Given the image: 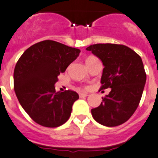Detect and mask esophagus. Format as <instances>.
<instances>
[{
    "label": "esophagus",
    "mask_w": 158,
    "mask_h": 158,
    "mask_svg": "<svg viewBox=\"0 0 158 158\" xmlns=\"http://www.w3.org/2000/svg\"><path fill=\"white\" fill-rule=\"evenodd\" d=\"M87 95H88V94L85 93V92H81V93H79V97L80 98L86 97V96H87Z\"/></svg>",
    "instance_id": "obj_1"
}]
</instances>
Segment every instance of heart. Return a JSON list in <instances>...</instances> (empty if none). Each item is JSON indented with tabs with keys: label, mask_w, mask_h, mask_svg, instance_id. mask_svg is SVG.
Masks as SVG:
<instances>
[{
	"label": "heart",
	"mask_w": 158,
	"mask_h": 158,
	"mask_svg": "<svg viewBox=\"0 0 158 158\" xmlns=\"http://www.w3.org/2000/svg\"><path fill=\"white\" fill-rule=\"evenodd\" d=\"M96 59V58H95V57H93V56L88 57V58H87V60H86V63H87V62H88V61L92 60V59Z\"/></svg>",
	"instance_id": "b5f03b06"
}]
</instances>
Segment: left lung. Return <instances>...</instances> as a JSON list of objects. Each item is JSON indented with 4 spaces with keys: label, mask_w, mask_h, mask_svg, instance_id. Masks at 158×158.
<instances>
[{
    "label": "left lung",
    "mask_w": 158,
    "mask_h": 158,
    "mask_svg": "<svg viewBox=\"0 0 158 158\" xmlns=\"http://www.w3.org/2000/svg\"><path fill=\"white\" fill-rule=\"evenodd\" d=\"M104 67L100 90L111 88L108 95L91 115L102 125L115 127L124 124L140 104L146 81L141 58L134 50L120 44L99 43L88 46Z\"/></svg>",
    "instance_id": "left-lung-1"
}]
</instances>
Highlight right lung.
<instances>
[{
    "mask_svg": "<svg viewBox=\"0 0 158 158\" xmlns=\"http://www.w3.org/2000/svg\"><path fill=\"white\" fill-rule=\"evenodd\" d=\"M79 53V49L45 40L29 47L18 59L14 91L20 104L37 124L56 128L69 119L79 95L72 90L56 91L54 83Z\"/></svg>",
    "mask_w": 158,
    "mask_h": 158,
    "instance_id": "right-lung-1",
    "label": "right lung"
}]
</instances>
